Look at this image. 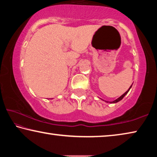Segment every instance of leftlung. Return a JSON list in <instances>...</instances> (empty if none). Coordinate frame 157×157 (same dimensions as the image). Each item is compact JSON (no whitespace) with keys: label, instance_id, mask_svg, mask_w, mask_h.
<instances>
[{"label":"left lung","instance_id":"left-lung-1","mask_svg":"<svg viewBox=\"0 0 157 157\" xmlns=\"http://www.w3.org/2000/svg\"><path fill=\"white\" fill-rule=\"evenodd\" d=\"M131 86H132V85H131V86H130V88H129L128 89V91H126V92H125V93H124V94H123V95H121L120 97H119V98H118L117 99H116V100H114V101H112V102H110V103H117V102H119V101H121V99H122L123 98H124V96H125V95H126V94H127V93H128V91L129 90H130V89L131 88Z\"/></svg>","mask_w":157,"mask_h":157}]
</instances>
